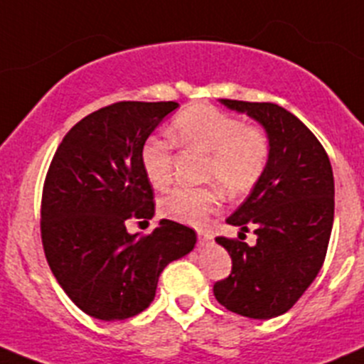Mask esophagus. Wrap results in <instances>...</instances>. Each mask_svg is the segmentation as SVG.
I'll list each match as a JSON object with an SVG mask.
<instances>
[{"mask_svg":"<svg viewBox=\"0 0 364 364\" xmlns=\"http://www.w3.org/2000/svg\"><path fill=\"white\" fill-rule=\"evenodd\" d=\"M197 237H199V245L204 247V245H209L213 241V234L209 230H197Z\"/></svg>","mask_w":364,"mask_h":364,"instance_id":"esophagus-1","label":"esophagus"}]
</instances>
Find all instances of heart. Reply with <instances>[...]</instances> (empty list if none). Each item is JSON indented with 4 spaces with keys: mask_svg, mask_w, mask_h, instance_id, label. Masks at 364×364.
Listing matches in <instances>:
<instances>
[{
    "mask_svg": "<svg viewBox=\"0 0 364 364\" xmlns=\"http://www.w3.org/2000/svg\"><path fill=\"white\" fill-rule=\"evenodd\" d=\"M172 137L179 146L208 155L204 179L218 183L230 197L255 188L266 172L271 142L259 124H243L236 116L193 105L172 119ZM141 164L148 181L164 190L172 181V144L149 137L141 149ZM220 204L215 186L174 188L160 199V215L190 225H200Z\"/></svg>",
    "mask_w": 364,
    "mask_h": 364,
    "instance_id": "heart-1",
    "label": "heart"
}]
</instances>
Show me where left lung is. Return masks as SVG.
I'll return each instance as SVG.
<instances>
[{
  "label": "left lung",
  "mask_w": 364,
  "mask_h": 364,
  "mask_svg": "<svg viewBox=\"0 0 364 364\" xmlns=\"http://www.w3.org/2000/svg\"><path fill=\"white\" fill-rule=\"evenodd\" d=\"M222 104L262 124L271 155L260 181L227 218L247 232L253 227L257 243L216 237L232 271L213 292L234 314L273 318L294 306L324 264L335 218L331 161L318 139L280 105L227 98Z\"/></svg>",
  "instance_id": "1"
}]
</instances>
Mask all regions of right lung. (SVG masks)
Masks as SVG:
<instances>
[{
	"instance_id": "obj_1",
	"label": "right lung",
	"mask_w": 364,
	"mask_h": 364,
	"mask_svg": "<svg viewBox=\"0 0 364 364\" xmlns=\"http://www.w3.org/2000/svg\"><path fill=\"white\" fill-rule=\"evenodd\" d=\"M176 102H116L63 137L42 192V245L50 271L84 314L124 321L151 304L164 267L196 247V230L160 220L128 234V220L155 215L141 149Z\"/></svg>"
}]
</instances>
